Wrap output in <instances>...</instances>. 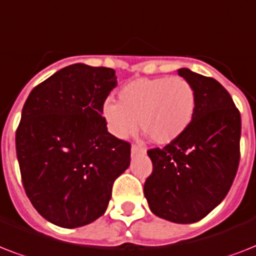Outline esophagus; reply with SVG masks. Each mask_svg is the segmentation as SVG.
Masks as SVG:
<instances>
[{"mask_svg":"<svg viewBox=\"0 0 256 256\" xmlns=\"http://www.w3.org/2000/svg\"><path fill=\"white\" fill-rule=\"evenodd\" d=\"M146 152V150L142 148H140V146H136V144H132V156H136V154H144Z\"/></svg>","mask_w":256,"mask_h":256,"instance_id":"obj_1","label":"esophagus"}]
</instances>
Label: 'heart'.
<instances>
[{
    "mask_svg": "<svg viewBox=\"0 0 256 256\" xmlns=\"http://www.w3.org/2000/svg\"><path fill=\"white\" fill-rule=\"evenodd\" d=\"M195 110L196 92L186 78H138L120 88L118 102H104V116L118 138L132 136L138 120L152 142L168 144L190 128Z\"/></svg>",
    "mask_w": 256,
    "mask_h": 256,
    "instance_id": "obj_1",
    "label": "heart"
}]
</instances>
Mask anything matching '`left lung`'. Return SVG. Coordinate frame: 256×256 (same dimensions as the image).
I'll return each mask as SVG.
<instances>
[{
    "label": "left lung",
    "instance_id": "obj_1",
    "mask_svg": "<svg viewBox=\"0 0 256 256\" xmlns=\"http://www.w3.org/2000/svg\"><path fill=\"white\" fill-rule=\"evenodd\" d=\"M196 92L190 128L164 148H150L152 172L144 192L150 210L174 223L210 214L230 190L240 160V112L216 80L179 69Z\"/></svg>",
    "mask_w": 256,
    "mask_h": 256
}]
</instances>
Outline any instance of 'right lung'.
I'll list each match as a JSON object with an SVG mask.
<instances>
[{"label": "right lung", "instance_id": "add662e5", "mask_svg": "<svg viewBox=\"0 0 256 256\" xmlns=\"http://www.w3.org/2000/svg\"><path fill=\"white\" fill-rule=\"evenodd\" d=\"M116 72L74 64L32 90L16 132L22 184L53 224L76 228L108 208L112 183L130 164L128 142L108 132L104 104Z\"/></svg>", "mask_w": 256, "mask_h": 256}]
</instances>
